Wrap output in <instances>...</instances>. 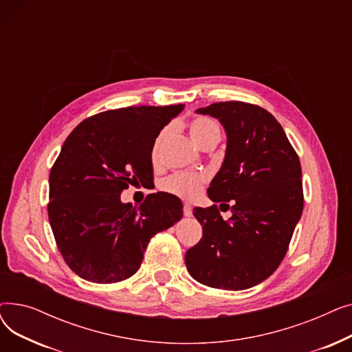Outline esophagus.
<instances>
[{
	"label": "esophagus",
	"mask_w": 352,
	"mask_h": 352,
	"mask_svg": "<svg viewBox=\"0 0 352 352\" xmlns=\"http://www.w3.org/2000/svg\"><path fill=\"white\" fill-rule=\"evenodd\" d=\"M184 215H186V217L192 215V207L188 204V202H184Z\"/></svg>",
	"instance_id": "obj_1"
}]
</instances>
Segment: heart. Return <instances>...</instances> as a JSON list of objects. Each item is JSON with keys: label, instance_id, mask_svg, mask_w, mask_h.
Returning a JSON list of instances; mask_svg holds the SVG:
<instances>
[{"label": "heart", "instance_id": "1", "mask_svg": "<svg viewBox=\"0 0 352 352\" xmlns=\"http://www.w3.org/2000/svg\"><path fill=\"white\" fill-rule=\"evenodd\" d=\"M188 129H190V135L199 146L208 140H212V138L219 140V137H221L219 125L208 117H195L190 122ZM166 134H168V129L165 128L155 138V142L153 145V153H151V157L154 161L160 155V148H161L162 141L165 140ZM206 181H207L206 174L177 173V174L166 178L162 182L161 187L164 191L170 192V194L178 195V197L186 198V199H194L201 192V188H202V186H204Z\"/></svg>", "mask_w": 352, "mask_h": 352}]
</instances>
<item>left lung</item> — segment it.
I'll list each match as a JSON object with an SVG mask.
<instances>
[{
	"instance_id": "left-lung-1",
	"label": "left lung",
	"mask_w": 352,
	"mask_h": 352,
	"mask_svg": "<svg viewBox=\"0 0 352 352\" xmlns=\"http://www.w3.org/2000/svg\"><path fill=\"white\" fill-rule=\"evenodd\" d=\"M197 113L224 125L227 151L207 191L215 204L194 208L202 238L186 254L187 270L207 287L247 289L267 280L288 251L304 208L300 158L281 124L255 104L215 102ZM218 201L233 212L227 221Z\"/></svg>"
}]
</instances>
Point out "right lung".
<instances>
[{"instance_id":"right-lung-1","label":"right lung","mask_w":352,"mask_h":352,"mask_svg":"<svg viewBox=\"0 0 352 352\" xmlns=\"http://www.w3.org/2000/svg\"><path fill=\"white\" fill-rule=\"evenodd\" d=\"M184 105L126 107L88 117L67 137L50 173L48 218L67 265L81 278L114 284L133 276L150 239L182 218L168 192L122 204L129 186L151 182L153 145Z\"/></svg>"}]
</instances>
